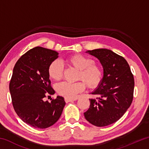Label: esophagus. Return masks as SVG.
Segmentation results:
<instances>
[{"instance_id": "obj_1", "label": "esophagus", "mask_w": 149, "mask_h": 149, "mask_svg": "<svg viewBox=\"0 0 149 149\" xmlns=\"http://www.w3.org/2000/svg\"><path fill=\"white\" fill-rule=\"evenodd\" d=\"M76 100V99H71V98H68V97H65V102H72V101H74V100Z\"/></svg>"}]
</instances>
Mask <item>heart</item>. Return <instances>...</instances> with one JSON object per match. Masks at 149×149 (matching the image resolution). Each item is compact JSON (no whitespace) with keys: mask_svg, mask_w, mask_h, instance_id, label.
Here are the masks:
<instances>
[{"mask_svg":"<svg viewBox=\"0 0 149 149\" xmlns=\"http://www.w3.org/2000/svg\"><path fill=\"white\" fill-rule=\"evenodd\" d=\"M66 62L79 70L77 79L81 80L89 88H95L101 83L103 77L102 69L99 65L96 64L92 58L77 54L68 58ZM63 71V65L58 60H54L49 67L50 77L56 81L62 79ZM83 83L61 82L56 85V89L60 95L68 98H74L78 93L84 90L85 85Z\"/></svg>","mask_w":149,"mask_h":149,"instance_id":"b5f03b06","label":"heart"}]
</instances>
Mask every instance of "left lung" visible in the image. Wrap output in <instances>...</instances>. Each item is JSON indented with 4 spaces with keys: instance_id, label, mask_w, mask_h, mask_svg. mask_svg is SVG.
I'll return each instance as SVG.
<instances>
[{
    "instance_id": "obj_1",
    "label": "left lung",
    "mask_w": 149,
    "mask_h": 149,
    "mask_svg": "<svg viewBox=\"0 0 149 149\" xmlns=\"http://www.w3.org/2000/svg\"><path fill=\"white\" fill-rule=\"evenodd\" d=\"M99 60L103 68L100 84L91 93L90 107L84 116L97 127L112 124L122 117L132 104L134 78L124 58L111 50L98 49L85 52Z\"/></svg>"
}]
</instances>
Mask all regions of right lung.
Here are the masks:
<instances>
[{
  "mask_svg": "<svg viewBox=\"0 0 149 149\" xmlns=\"http://www.w3.org/2000/svg\"><path fill=\"white\" fill-rule=\"evenodd\" d=\"M58 58V52L37 47L20 57L14 65L9 85L12 104L23 122L35 128L45 129L56 123L65 104L57 96L45 101L47 94L54 95L50 86L49 67Z\"/></svg>",
  "mask_w": 149,
  "mask_h": 149,
  "instance_id": "obj_1",
  "label": "right lung"
}]
</instances>
